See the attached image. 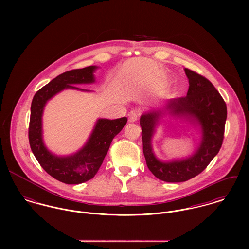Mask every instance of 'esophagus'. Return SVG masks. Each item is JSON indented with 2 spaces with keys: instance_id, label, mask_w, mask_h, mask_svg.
<instances>
[{
  "instance_id": "34e87169",
  "label": "esophagus",
  "mask_w": 249,
  "mask_h": 249,
  "mask_svg": "<svg viewBox=\"0 0 249 249\" xmlns=\"http://www.w3.org/2000/svg\"><path fill=\"white\" fill-rule=\"evenodd\" d=\"M127 116H128V122H129V123H134V122H136V121L138 120L139 114H138L137 111L132 110V111H130V112L128 113Z\"/></svg>"
}]
</instances>
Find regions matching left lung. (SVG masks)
<instances>
[{
	"label": "left lung",
	"mask_w": 249,
	"mask_h": 249,
	"mask_svg": "<svg viewBox=\"0 0 249 249\" xmlns=\"http://www.w3.org/2000/svg\"><path fill=\"white\" fill-rule=\"evenodd\" d=\"M185 72L190 85L187 96L168 102L166 109L200 124L203 137L196 152L185 160L160 162L152 152L151 138L161 111L145 113L140 119L142 151L147 168L155 178L165 182H184L202 173L218 153L224 138L227 117L224 100L206 77L188 68Z\"/></svg>",
	"instance_id": "8db88e82"
}]
</instances>
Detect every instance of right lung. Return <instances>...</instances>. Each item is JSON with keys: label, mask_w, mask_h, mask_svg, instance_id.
Returning <instances> with one entry per match:
<instances>
[{"label": "right lung", "mask_w": 249, "mask_h": 249, "mask_svg": "<svg viewBox=\"0 0 249 249\" xmlns=\"http://www.w3.org/2000/svg\"><path fill=\"white\" fill-rule=\"evenodd\" d=\"M95 66L65 71L39 89L35 95L29 125L31 148L40 166L56 180L66 184H80L94 178L102 166L113 138L123 129L126 117L116 120L100 119L85 146L77 153L68 157L53 155L42 141L41 118L48 100L65 88H73L71 84L94 82Z\"/></svg>", "instance_id": "add662e5"}]
</instances>
